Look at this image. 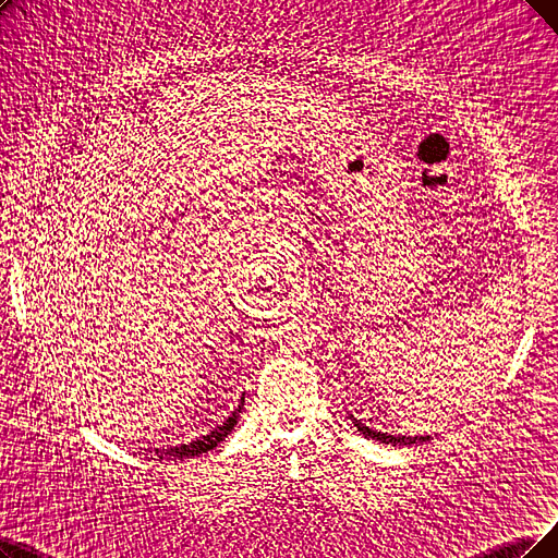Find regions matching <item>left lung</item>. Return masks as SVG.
Returning <instances> with one entry per match:
<instances>
[{
	"instance_id": "obj_1",
	"label": "left lung",
	"mask_w": 558,
	"mask_h": 558,
	"mask_svg": "<svg viewBox=\"0 0 558 558\" xmlns=\"http://www.w3.org/2000/svg\"><path fill=\"white\" fill-rule=\"evenodd\" d=\"M352 418V416H350ZM352 423L356 426V430H360L364 437H368V439H377L380 444H391V447H412V444H423V441H428L430 439V435H426V437H405V435H389V433H380V430H373V428H368V426H364L362 421H356V418H352Z\"/></svg>"
}]
</instances>
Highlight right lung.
<instances>
[{"label":"right lung","mask_w":558,"mask_h":558,"mask_svg":"<svg viewBox=\"0 0 558 558\" xmlns=\"http://www.w3.org/2000/svg\"><path fill=\"white\" fill-rule=\"evenodd\" d=\"M242 403H244V398H242ZM240 410H242V405H238V410L221 423V426H217V428H213L208 435H204V437H198V439H194V441H187V444H178V447H167V449H153L150 453H155V456H160V458H178V460H183V458H192V456H202V453H208V451H213L217 444H221L225 441L229 435H231V430L235 428V423H238V416H240Z\"/></svg>","instance_id":"obj_1"}]
</instances>
